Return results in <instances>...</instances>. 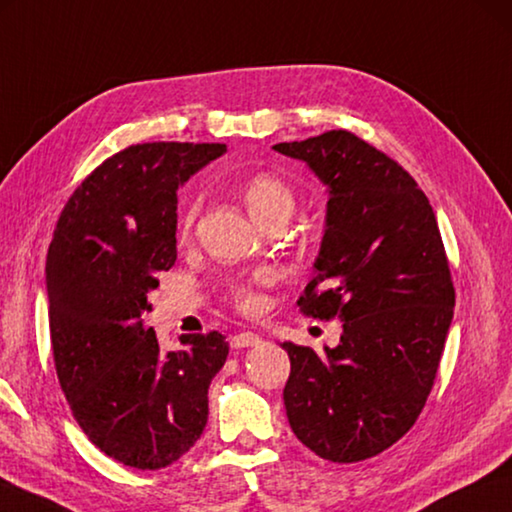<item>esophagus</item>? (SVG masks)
I'll list each match as a JSON object with an SVG mask.
<instances>
[{"label": "esophagus", "mask_w": 512, "mask_h": 512, "mask_svg": "<svg viewBox=\"0 0 512 512\" xmlns=\"http://www.w3.org/2000/svg\"><path fill=\"white\" fill-rule=\"evenodd\" d=\"M262 338L257 336L253 331H244V333H237V336L230 338V347L232 349H246V347H257Z\"/></svg>", "instance_id": "34e87169"}]
</instances>
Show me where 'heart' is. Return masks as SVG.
I'll list each match as a JSON object with an SVG mask.
<instances>
[{
    "label": "heart",
    "instance_id": "1",
    "mask_svg": "<svg viewBox=\"0 0 512 512\" xmlns=\"http://www.w3.org/2000/svg\"><path fill=\"white\" fill-rule=\"evenodd\" d=\"M241 197H244V203L250 210V215H253V219L262 228H266L268 224H273V221H280V219L288 221L295 210V194L291 190V185L275 174L250 176V179L241 185ZM197 212H199V203L194 201L181 221L183 235H188V232L192 230L194 219H197ZM253 282L255 284L271 282V273L268 271L257 273ZM232 300H235L239 304V309H244V311H250L257 306V295L253 293L250 284L232 286Z\"/></svg>",
    "mask_w": 512,
    "mask_h": 512
}]
</instances>
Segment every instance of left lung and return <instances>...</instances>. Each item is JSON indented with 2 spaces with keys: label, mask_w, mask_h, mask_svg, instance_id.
<instances>
[{
  "label": "left lung",
  "mask_w": 512,
  "mask_h": 512,
  "mask_svg": "<svg viewBox=\"0 0 512 512\" xmlns=\"http://www.w3.org/2000/svg\"><path fill=\"white\" fill-rule=\"evenodd\" d=\"M273 150L327 185L315 275L297 306L342 322L340 345L324 347V356L282 342L291 358L288 423L327 461L376 457L421 414L452 324L439 224L412 176L345 129Z\"/></svg>",
  "instance_id": "obj_1"
}]
</instances>
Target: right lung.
<instances>
[{
    "label": "right lung",
    "instance_id": "obj_1",
    "mask_svg": "<svg viewBox=\"0 0 512 512\" xmlns=\"http://www.w3.org/2000/svg\"><path fill=\"white\" fill-rule=\"evenodd\" d=\"M226 154L224 143H143L98 165L64 206L46 255L55 371L78 425L138 470L181 459L208 423L224 367L217 331L161 351L141 315L156 273L176 262V190Z\"/></svg>",
    "mask_w": 512,
    "mask_h": 512
}]
</instances>
